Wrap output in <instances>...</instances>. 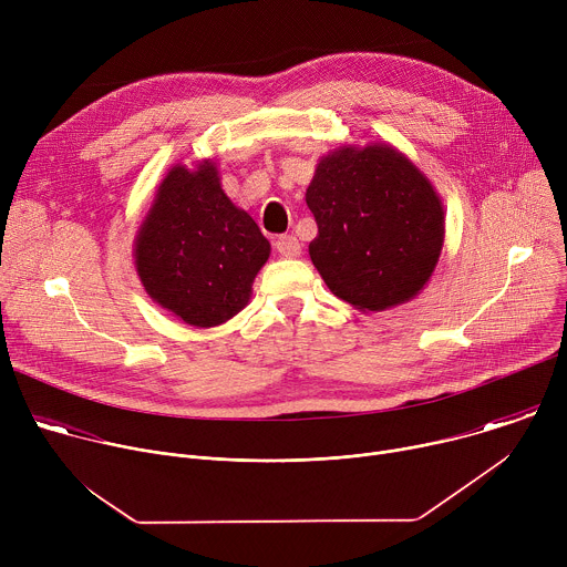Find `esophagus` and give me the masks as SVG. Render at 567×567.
Instances as JSON below:
<instances>
[{
	"mask_svg": "<svg viewBox=\"0 0 567 567\" xmlns=\"http://www.w3.org/2000/svg\"><path fill=\"white\" fill-rule=\"evenodd\" d=\"M276 249L282 258H298L300 251H302L298 237H293V235H280L276 239Z\"/></svg>",
	"mask_w": 567,
	"mask_h": 567,
	"instance_id": "1",
	"label": "esophagus"
}]
</instances>
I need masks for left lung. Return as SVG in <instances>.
Returning a JSON list of instances; mask_svg holds the SVG:
<instances>
[{
	"label": "left lung",
	"mask_w": 567,
	"mask_h": 567,
	"mask_svg": "<svg viewBox=\"0 0 567 567\" xmlns=\"http://www.w3.org/2000/svg\"><path fill=\"white\" fill-rule=\"evenodd\" d=\"M305 202L318 224L309 258L334 296L368 313L429 285L444 247V206L394 145H341L320 156Z\"/></svg>",
	"instance_id": "left-lung-1"
}]
</instances>
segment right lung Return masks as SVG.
<instances>
[{
	"instance_id": "add662e5",
	"label": "right lung",
	"mask_w": 567,
	"mask_h": 567,
	"mask_svg": "<svg viewBox=\"0 0 567 567\" xmlns=\"http://www.w3.org/2000/svg\"><path fill=\"white\" fill-rule=\"evenodd\" d=\"M269 254V239L228 199L210 158L166 173L134 237L143 289L193 328L224 326L245 309Z\"/></svg>"
}]
</instances>
